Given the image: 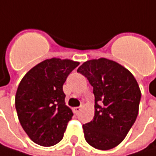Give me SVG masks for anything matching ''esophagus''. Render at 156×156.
<instances>
[{
    "label": "esophagus",
    "instance_id": "obj_1",
    "mask_svg": "<svg viewBox=\"0 0 156 156\" xmlns=\"http://www.w3.org/2000/svg\"><path fill=\"white\" fill-rule=\"evenodd\" d=\"M80 111H81V107H75V108H74V112H75L76 114H78Z\"/></svg>",
    "mask_w": 156,
    "mask_h": 156
}]
</instances>
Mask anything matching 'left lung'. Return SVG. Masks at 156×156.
<instances>
[{
    "label": "left lung",
    "instance_id": "8db88e82",
    "mask_svg": "<svg viewBox=\"0 0 156 156\" xmlns=\"http://www.w3.org/2000/svg\"><path fill=\"white\" fill-rule=\"evenodd\" d=\"M93 87L94 116L83 125L86 141L109 150L125 138L137 117L141 92L134 76L119 63L101 58L78 69Z\"/></svg>",
    "mask_w": 156,
    "mask_h": 156
}]
</instances>
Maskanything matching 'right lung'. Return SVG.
<instances>
[{"instance_id": "right-lung-1", "label": "right lung", "mask_w": 156, "mask_h": 156, "mask_svg": "<svg viewBox=\"0 0 156 156\" xmlns=\"http://www.w3.org/2000/svg\"><path fill=\"white\" fill-rule=\"evenodd\" d=\"M79 63L52 58L32 68L20 81L15 106L23 129L43 147L59 143L73 116L65 105L62 86Z\"/></svg>"}]
</instances>
